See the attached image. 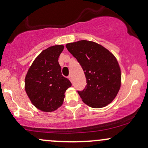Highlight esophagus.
Masks as SVG:
<instances>
[{
	"label": "esophagus",
	"mask_w": 148,
	"mask_h": 148,
	"mask_svg": "<svg viewBox=\"0 0 148 148\" xmlns=\"http://www.w3.org/2000/svg\"><path fill=\"white\" fill-rule=\"evenodd\" d=\"M68 79L70 80V81H72V75H69L68 76Z\"/></svg>",
	"instance_id": "obj_1"
}]
</instances>
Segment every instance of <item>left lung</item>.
<instances>
[{
    "label": "left lung",
    "mask_w": 148,
    "mask_h": 148,
    "mask_svg": "<svg viewBox=\"0 0 148 148\" xmlns=\"http://www.w3.org/2000/svg\"><path fill=\"white\" fill-rule=\"evenodd\" d=\"M84 70L86 85L78 93L83 101L92 108H102L114 99L121 83L118 61L111 52L93 42L81 40L66 45Z\"/></svg>",
    "instance_id": "obj_1"
}]
</instances>
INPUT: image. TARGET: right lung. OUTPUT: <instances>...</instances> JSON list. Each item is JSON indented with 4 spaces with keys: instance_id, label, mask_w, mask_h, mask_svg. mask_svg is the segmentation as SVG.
<instances>
[{
    "instance_id": "right-lung-1",
    "label": "right lung",
    "mask_w": 148,
    "mask_h": 148,
    "mask_svg": "<svg viewBox=\"0 0 148 148\" xmlns=\"http://www.w3.org/2000/svg\"><path fill=\"white\" fill-rule=\"evenodd\" d=\"M63 45L44 50L30 66L25 79V90L33 104L42 111L56 110L63 102L64 92L72 86L61 73L58 57Z\"/></svg>"
}]
</instances>
